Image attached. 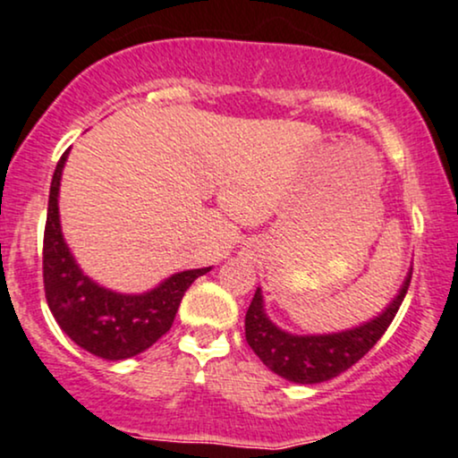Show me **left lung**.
Returning <instances> with one entry per match:
<instances>
[{"label":"left lung","mask_w":458,"mask_h":458,"mask_svg":"<svg viewBox=\"0 0 458 458\" xmlns=\"http://www.w3.org/2000/svg\"><path fill=\"white\" fill-rule=\"evenodd\" d=\"M410 281L411 270L407 272L394 300L377 317L330 335H292L281 330L266 315L261 287H257L246 310V341L261 362L283 379L293 384H321L353 367L384 336L405 298Z\"/></svg>","instance_id":"left-lung-1"}]
</instances>
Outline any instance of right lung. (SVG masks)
<instances>
[{
    "label": "right lung",
    "mask_w": 458,
    "mask_h": 458,
    "mask_svg": "<svg viewBox=\"0 0 458 458\" xmlns=\"http://www.w3.org/2000/svg\"><path fill=\"white\" fill-rule=\"evenodd\" d=\"M66 158L68 152H64L48 192L42 252L47 304L59 327L81 349L105 360L132 358L169 332L186 289L212 267L171 274L145 293H120L91 281L62 233L57 199Z\"/></svg>",
    "instance_id": "1"
}]
</instances>
